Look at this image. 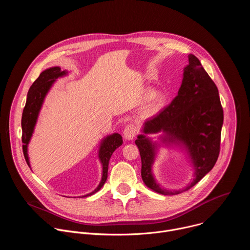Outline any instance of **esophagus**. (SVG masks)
<instances>
[{
    "instance_id": "34e87169",
    "label": "esophagus",
    "mask_w": 250,
    "mask_h": 250,
    "mask_svg": "<svg viewBox=\"0 0 250 250\" xmlns=\"http://www.w3.org/2000/svg\"><path fill=\"white\" fill-rule=\"evenodd\" d=\"M136 132H137L136 125H133V124H129L124 129V137L125 139L130 140V139H132L136 135Z\"/></svg>"
}]
</instances>
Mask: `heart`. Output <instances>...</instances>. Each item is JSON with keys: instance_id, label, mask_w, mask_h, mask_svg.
<instances>
[{"instance_id": "heart-1", "label": "heart", "mask_w": 250, "mask_h": 250, "mask_svg": "<svg viewBox=\"0 0 250 250\" xmlns=\"http://www.w3.org/2000/svg\"><path fill=\"white\" fill-rule=\"evenodd\" d=\"M147 96L150 98V102L147 106V111L150 114H155L161 109V106L163 105L165 101V97L161 93H154L153 95L149 93Z\"/></svg>"}]
</instances>
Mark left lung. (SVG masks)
I'll return each mask as SVG.
<instances>
[{"label":"left lung","mask_w":250,"mask_h":250,"mask_svg":"<svg viewBox=\"0 0 250 250\" xmlns=\"http://www.w3.org/2000/svg\"><path fill=\"white\" fill-rule=\"evenodd\" d=\"M224 111L218 88L206 72L200 60L189 55V65L178 95L171 104L145 124V133L165 132L164 142H181L190 153L195 165V179L184 190L195 186L215 166L221 149V132ZM141 158V177L145 184L163 195L179 194L183 191H167L154 180L151 165L154 160V146L145 135L135 140Z\"/></svg>","instance_id":"obj_1"}]
</instances>
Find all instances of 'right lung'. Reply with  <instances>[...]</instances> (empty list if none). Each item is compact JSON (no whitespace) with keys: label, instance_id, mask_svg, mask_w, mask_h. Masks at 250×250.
Masks as SVG:
<instances>
[{"label":"right lung","instance_id":"add662e5","mask_svg":"<svg viewBox=\"0 0 250 250\" xmlns=\"http://www.w3.org/2000/svg\"><path fill=\"white\" fill-rule=\"evenodd\" d=\"M63 75H65V71H61L59 67H52V68L46 69L42 73H41L39 78L33 82V84L30 86L28 90L26 103H25L24 109L22 112V117H21V129H22L21 141L23 144L22 151H23L24 159L29 167L30 165H29V160L27 156V145L31 137V134L33 132L35 123H37L41 106L42 104V102L44 100L46 93L48 92L53 82L58 77ZM122 145H123V137L119 133H114L112 135H109L108 137L103 140V144L101 145V148L99 152V157L103 164L102 181L96 190H94L92 193L85 195L83 197H88L95 194L104 186V184L106 181V178H108V168H109L110 158L113 152L117 148H119Z\"/></svg>","mask_w":250,"mask_h":250}]
</instances>
